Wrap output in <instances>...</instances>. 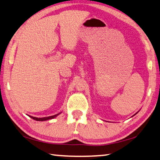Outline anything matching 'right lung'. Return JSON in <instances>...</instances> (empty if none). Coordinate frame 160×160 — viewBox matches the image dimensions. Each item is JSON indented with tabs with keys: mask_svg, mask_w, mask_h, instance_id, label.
<instances>
[{
	"mask_svg": "<svg viewBox=\"0 0 160 160\" xmlns=\"http://www.w3.org/2000/svg\"><path fill=\"white\" fill-rule=\"evenodd\" d=\"M60 113L55 114V115H52V116H50V117H42V118H38V117H32V116H29L31 118H32L33 119L36 120V121H46V120H48L50 119H53L55 118V117H57L58 114H60Z\"/></svg>",
	"mask_w": 160,
	"mask_h": 160,
	"instance_id": "1",
	"label": "right lung"
}]
</instances>
